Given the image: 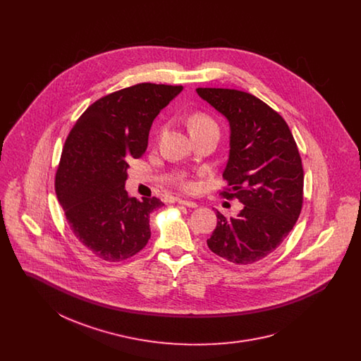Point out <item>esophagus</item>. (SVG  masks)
<instances>
[{
	"label": "esophagus",
	"instance_id": "1",
	"mask_svg": "<svg viewBox=\"0 0 361 361\" xmlns=\"http://www.w3.org/2000/svg\"><path fill=\"white\" fill-rule=\"evenodd\" d=\"M177 203L181 204V206L189 207V208H196L197 207V203H195L192 200H187V199H178Z\"/></svg>",
	"mask_w": 361,
	"mask_h": 361
}]
</instances>
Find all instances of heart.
<instances>
[{
	"instance_id": "1",
	"label": "heart",
	"mask_w": 361,
	"mask_h": 361,
	"mask_svg": "<svg viewBox=\"0 0 361 361\" xmlns=\"http://www.w3.org/2000/svg\"><path fill=\"white\" fill-rule=\"evenodd\" d=\"M188 126L190 133L199 131V130H204V128H208V127H216L215 121H212L209 116L204 115V114H193L188 119ZM183 187L185 189L192 188V184L189 181H184Z\"/></svg>"
}]
</instances>
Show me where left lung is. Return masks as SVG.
Listing matches in <instances>:
<instances>
[{"mask_svg": "<svg viewBox=\"0 0 361 361\" xmlns=\"http://www.w3.org/2000/svg\"><path fill=\"white\" fill-rule=\"evenodd\" d=\"M196 92L228 121L224 196L243 204L235 218L216 209L218 224L207 245L233 264L257 262L275 250L299 218L303 168L298 146L286 121L256 96L222 87Z\"/></svg>", "mask_w": 361, "mask_h": 361, "instance_id": "obj_1", "label": "left lung"}]
</instances>
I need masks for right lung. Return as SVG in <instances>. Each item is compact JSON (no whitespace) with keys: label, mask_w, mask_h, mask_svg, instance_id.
<instances>
[{"label":"right lung","mask_w":361,"mask_h":361,"mask_svg":"<svg viewBox=\"0 0 361 361\" xmlns=\"http://www.w3.org/2000/svg\"><path fill=\"white\" fill-rule=\"evenodd\" d=\"M183 86L137 84L92 104L66 139L55 192L70 228L97 257L121 261L150 240L157 197L137 200L126 192L128 161L146 152L158 114Z\"/></svg>","instance_id":"add662e5"}]
</instances>
